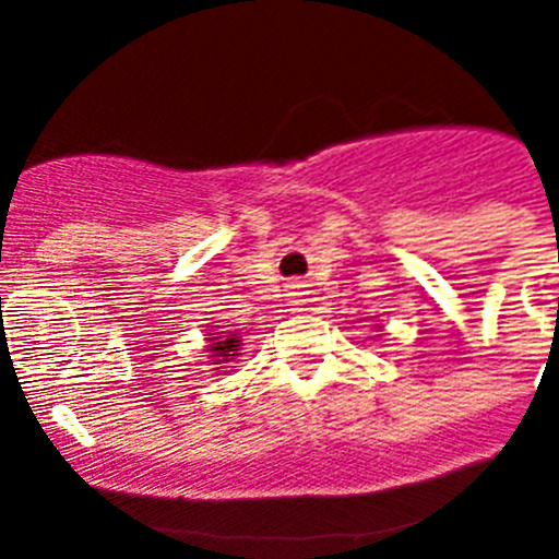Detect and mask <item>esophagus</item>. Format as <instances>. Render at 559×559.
Returning a JSON list of instances; mask_svg holds the SVG:
<instances>
[{
	"instance_id": "esophagus-1",
	"label": "esophagus",
	"mask_w": 559,
	"mask_h": 559,
	"mask_svg": "<svg viewBox=\"0 0 559 559\" xmlns=\"http://www.w3.org/2000/svg\"><path fill=\"white\" fill-rule=\"evenodd\" d=\"M296 288H299V285H296ZM290 296H299V290H296V294H290ZM302 302V299H294V305H299Z\"/></svg>"
}]
</instances>
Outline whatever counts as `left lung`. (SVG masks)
<instances>
[{
    "mask_svg": "<svg viewBox=\"0 0 559 559\" xmlns=\"http://www.w3.org/2000/svg\"><path fill=\"white\" fill-rule=\"evenodd\" d=\"M378 333H380V330H378Z\"/></svg>",
    "mask_w": 559,
    "mask_h": 559,
    "instance_id": "1",
    "label": "left lung"
}]
</instances>
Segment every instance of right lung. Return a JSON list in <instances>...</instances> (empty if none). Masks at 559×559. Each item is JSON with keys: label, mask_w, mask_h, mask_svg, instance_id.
I'll return each instance as SVG.
<instances>
[{"label": "right lung", "mask_w": 559, "mask_h": 559, "mask_svg": "<svg viewBox=\"0 0 559 559\" xmlns=\"http://www.w3.org/2000/svg\"><path fill=\"white\" fill-rule=\"evenodd\" d=\"M240 347H243V338L235 333H226L221 330V324H212L210 333H206V353L210 360L206 364H215V369H224L226 364H235V358H240Z\"/></svg>", "instance_id": "add662e5"}]
</instances>
